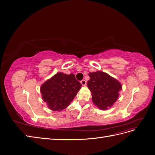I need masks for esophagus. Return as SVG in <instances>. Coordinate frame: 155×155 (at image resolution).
Here are the masks:
<instances>
[{
    "label": "esophagus",
    "mask_w": 155,
    "mask_h": 155,
    "mask_svg": "<svg viewBox=\"0 0 155 155\" xmlns=\"http://www.w3.org/2000/svg\"><path fill=\"white\" fill-rule=\"evenodd\" d=\"M80 83H81V84H82L83 86H84V85H86L87 82H86V81H85V80H82L80 82Z\"/></svg>",
    "instance_id": "34e87169"
}]
</instances>
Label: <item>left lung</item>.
<instances>
[{"instance_id":"obj_1","label":"left lung","mask_w":155,"mask_h":155,"mask_svg":"<svg viewBox=\"0 0 155 155\" xmlns=\"http://www.w3.org/2000/svg\"><path fill=\"white\" fill-rule=\"evenodd\" d=\"M88 76L90 80L87 86L92 93L94 104L103 110L111 107L117 101L122 89L120 83L107 73L100 71L89 73Z\"/></svg>"}]
</instances>
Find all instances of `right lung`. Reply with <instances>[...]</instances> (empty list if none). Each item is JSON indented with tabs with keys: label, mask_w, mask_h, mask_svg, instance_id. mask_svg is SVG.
<instances>
[{
	"label": "right lung",
	"mask_w": 155,
	"mask_h": 155,
	"mask_svg": "<svg viewBox=\"0 0 155 155\" xmlns=\"http://www.w3.org/2000/svg\"><path fill=\"white\" fill-rule=\"evenodd\" d=\"M74 74L59 72L41 86V93L48 107L53 111H61L70 105L81 88Z\"/></svg>",
	"instance_id": "obj_1"
}]
</instances>
